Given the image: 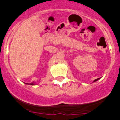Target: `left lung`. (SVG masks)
Here are the masks:
<instances>
[{
  "label": "left lung",
  "mask_w": 120,
  "mask_h": 120,
  "mask_svg": "<svg viewBox=\"0 0 120 120\" xmlns=\"http://www.w3.org/2000/svg\"><path fill=\"white\" fill-rule=\"evenodd\" d=\"M98 79H99V78H98V79H96V80H94V82H96V81H97V80H98Z\"/></svg>",
  "instance_id": "left-lung-1"
}]
</instances>
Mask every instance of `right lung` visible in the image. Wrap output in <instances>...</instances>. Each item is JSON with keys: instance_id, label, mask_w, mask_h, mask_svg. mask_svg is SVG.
Wrapping results in <instances>:
<instances>
[{"instance_id": "1", "label": "right lung", "mask_w": 120, "mask_h": 120, "mask_svg": "<svg viewBox=\"0 0 120 120\" xmlns=\"http://www.w3.org/2000/svg\"><path fill=\"white\" fill-rule=\"evenodd\" d=\"M30 85H34V84H33V83H30Z\"/></svg>"}]
</instances>
